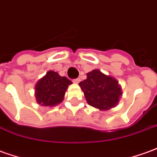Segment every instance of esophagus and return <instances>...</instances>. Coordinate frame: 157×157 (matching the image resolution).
<instances>
[{"label": "esophagus", "mask_w": 157, "mask_h": 157, "mask_svg": "<svg viewBox=\"0 0 157 157\" xmlns=\"http://www.w3.org/2000/svg\"><path fill=\"white\" fill-rule=\"evenodd\" d=\"M81 81V79L80 78H77V79H75V80H73V82L75 83V84H78L79 82Z\"/></svg>", "instance_id": "34e87169"}]
</instances>
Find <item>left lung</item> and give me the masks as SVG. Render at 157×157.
Listing matches in <instances>:
<instances>
[{
  "mask_svg": "<svg viewBox=\"0 0 157 157\" xmlns=\"http://www.w3.org/2000/svg\"><path fill=\"white\" fill-rule=\"evenodd\" d=\"M87 104L99 110H109L120 101L121 87L117 79L94 70L86 74V79L79 83Z\"/></svg>",
  "mask_w": 157,
  "mask_h": 157,
  "instance_id": "1",
  "label": "left lung"
}]
</instances>
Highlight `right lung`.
I'll list each match as a JSON object with an SVG mask.
<instances>
[{"label":"right lung","instance_id":"right-lung-1","mask_svg":"<svg viewBox=\"0 0 157 157\" xmlns=\"http://www.w3.org/2000/svg\"><path fill=\"white\" fill-rule=\"evenodd\" d=\"M72 84L65 76H61L55 71H49L40 78L35 86V96L40 105L52 107L63 100L68 86Z\"/></svg>","mask_w":157,"mask_h":157}]
</instances>
